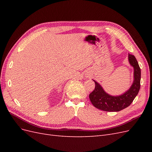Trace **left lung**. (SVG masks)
<instances>
[{"instance_id":"8db88e82","label":"left lung","mask_w":152,"mask_h":152,"mask_svg":"<svg viewBox=\"0 0 152 152\" xmlns=\"http://www.w3.org/2000/svg\"><path fill=\"white\" fill-rule=\"evenodd\" d=\"M128 61L134 68V79L130 88L118 96L108 94L98 82L95 81L94 90L89 94L91 102L96 108L106 112H119L128 107L139 93L141 69L134 55L128 54Z\"/></svg>"}]
</instances>
